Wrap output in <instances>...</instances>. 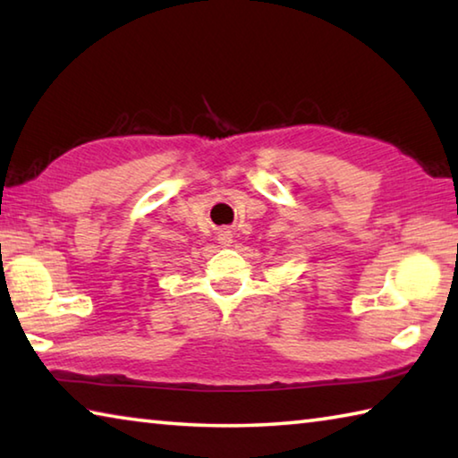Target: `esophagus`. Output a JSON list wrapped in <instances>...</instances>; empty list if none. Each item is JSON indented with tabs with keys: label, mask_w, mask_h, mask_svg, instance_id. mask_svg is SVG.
Segmentation results:
<instances>
[{
	"label": "esophagus",
	"mask_w": 458,
	"mask_h": 458,
	"mask_svg": "<svg viewBox=\"0 0 458 458\" xmlns=\"http://www.w3.org/2000/svg\"><path fill=\"white\" fill-rule=\"evenodd\" d=\"M220 242H222L224 246H228V244L232 242V236H230L228 230H222V232H220Z\"/></svg>",
	"instance_id": "esophagus-1"
}]
</instances>
